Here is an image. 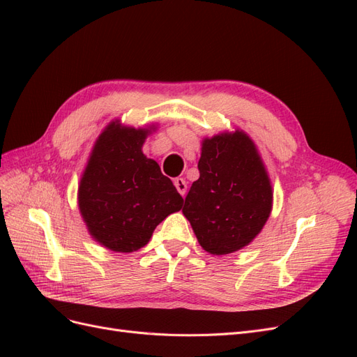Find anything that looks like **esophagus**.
Returning a JSON list of instances; mask_svg holds the SVG:
<instances>
[{"mask_svg": "<svg viewBox=\"0 0 357 357\" xmlns=\"http://www.w3.org/2000/svg\"><path fill=\"white\" fill-rule=\"evenodd\" d=\"M174 185H176V188H177L180 195L185 197V193H186V190H188V183H186V180L181 178V177H177V178H174Z\"/></svg>", "mask_w": 357, "mask_h": 357, "instance_id": "1", "label": "esophagus"}]
</instances>
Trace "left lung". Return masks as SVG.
I'll return each instance as SVG.
<instances>
[{
	"instance_id": "left-lung-1",
	"label": "left lung",
	"mask_w": 357,
	"mask_h": 357,
	"mask_svg": "<svg viewBox=\"0 0 357 357\" xmlns=\"http://www.w3.org/2000/svg\"><path fill=\"white\" fill-rule=\"evenodd\" d=\"M198 169L183 214L204 250H240L261 232L273 205L271 185L253 142L240 131L204 139Z\"/></svg>"
}]
</instances>
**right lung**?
Segmentation results:
<instances>
[{
    "label": "right lung",
    "mask_w": 357,
    "mask_h": 357,
    "mask_svg": "<svg viewBox=\"0 0 357 357\" xmlns=\"http://www.w3.org/2000/svg\"><path fill=\"white\" fill-rule=\"evenodd\" d=\"M144 129L107 126L79 188V207L93 238L113 252H135L183 198L142 147Z\"/></svg>",
    "instance_id": "add662e5"
}]
</instances>
